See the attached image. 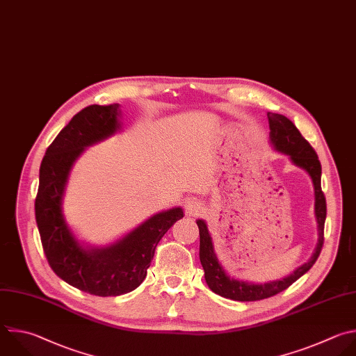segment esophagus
<instances>
[{
	"label": "esophagus",
	"mask_w": 356,
	"mask_h": 356,
	"mask_svg": "<svg viewBox=\"0 0 356 356\" xmlns=\"http://www.w3.org/2000/svg\"><path fill=\"white\" fill-rule=\"evenodd\" d=\"M201 209H202V205H201V202L197 198H187L184 201V211H186V213L188 216L200 215Z\"/></svg>",
	"instance_id": "esophagus-1"
}]
</instances>
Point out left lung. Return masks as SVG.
I'll return each mask as SVG.
<instances>
[{"instance_id":"obj_1","label":"left lung","mask_w":356,"mask_h":356,"mask_svg":"<svg viewBox=\"0 0 356 356\" xmlns=\"http://www.w3.org/2000/svg\"><path fill=\"white\" fill-rule=\"evenodd\" d=\"M267 117L270 124V143L273 148L281 154L288 155L292 163L307 172L312 179L314 188V215L317 220L318 241L314 253L309 259V261L296 268L291 275L266 284H252L233 280L225 273L213 252L208 226L202 219H198L197 225L200 229V261L205 273L204 275L207 285L212 292L239 302H254L267 299L289 288L295 281H298L313 267L320 256L324 243V222L327 215V204L325 197L321 191V165L318 156L288 117L277 113H267Z\"/></svg>"}]
</instances>
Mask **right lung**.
<instances>
[{"label": "right lung", "instance_id": "right-lung-1", "mask_svg": "<svg viewBox=\"0 0 356 356\" xmlns=\"http://www.w3.org/2000/svg\"><path fill=\"white\" fill-rule=\"evenodd\" d=\"M120 117L118 103L90 104L76 113L46 151L35 201L36 223L51 270L71 286L96 296H118L138 288L159 241L183 218L180 207L162 211L102 249H85L75 239L63 213L70 172L86 147L120 130Z\"/></svg>", "mask_w": 356, "mask_h": 356}]
</instances>
